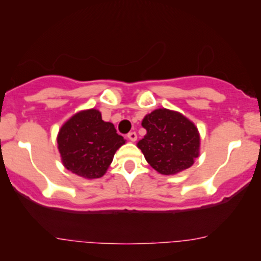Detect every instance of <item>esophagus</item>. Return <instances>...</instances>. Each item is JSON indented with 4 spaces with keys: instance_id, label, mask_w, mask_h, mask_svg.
I'll list each match as a JSON object with an SVG mask.
<instances>
[{
    "instance_id": "obj_1",
    "label": "esophagus",
    "mask_w": 261,
    "mask_h": 261,
    "mask_svg": "<svg viewBox=\"0 0 261 261\" xmlns=\"http://www.w3.org/2000/svg\"><path fill=\"white\" fill-rule=\"evenodd\" d=\"M127 139L130 140V141H133V142H134V141L137 140V134L135 133V131H131V133L127 134Z\"/></svg>"
}]
</instances>
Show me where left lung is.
Returning <instances> with one entry per match:
<instances>
[{"label":"left lung","instance_id":"left-lung-1","mask_svg":"<svg viewBox=\"0 0 261 261\" xmlns=\"http://www.w3.org/2000/svg\"><path fill=\"white\" fill-rule=\"evenodd\" d=\"M147 130L137 147L149 165L163 175L188 169L199 154V134L192 121L177 112L155 109L146 115Z\"/></svg>","mask_w":261,"mask_h":261}]
</instances>
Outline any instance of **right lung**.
Returning <instances> with one entry per match:
<instances>
[{
    "label": "right lung",
    "mask_w": 261,
    "mask_h": 261,
    "mask_svg": "<svg viewBox=\"0 0 261 261\" xmlns=\"http://www.w3.org/2000/svg\"><path fill=\"white\" fill-rule=\"evenodd\" d=\"M57 142L68 170L83 177L98 178L106 174L125 140L112 122L102 120L98 111L90 109L77 113L63 125Z\"/></svg>",
    "instance_id": "obj_1"
}]
</instances>
